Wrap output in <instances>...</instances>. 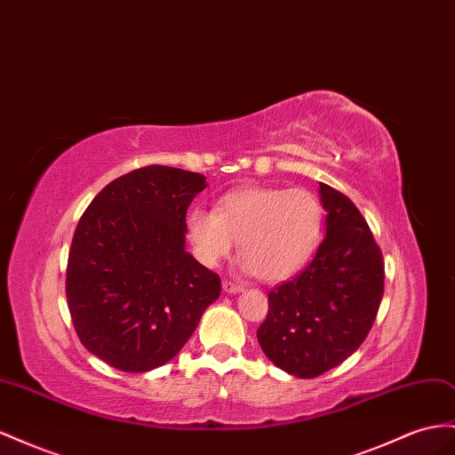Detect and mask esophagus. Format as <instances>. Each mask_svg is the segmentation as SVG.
Segmentation results:
<instances>
[{"mask_svg": "<svg viewBox=\"0 0 455 455\" xmlns=\"http://www.w3.org/2000/svg\"><path fill=\"white\" fill-rule=\"evenodd\" d=\"M222 289H224L226 292H229V294H235V292H241L244 287L239 285V283H235V281H231V279H224Z\"/></svg>", "mask_w": 455, "mask_h": 455, "instance_id": "esophagus-1", "label": "esophagus"}]
</instances>
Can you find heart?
<instances>
[{"mask_svg":"<svg viewBox=\"0 0 455 455\" xmlns=\"http://www.w3.org/2000/svg\"><path fill=\"white\" fill-rule=\"evenodd\" d=\"M323 208L308 189L243 188L224 195L216 212L193 208L188 235L199 260L216 266L239 241L244 267L267 283L292 277L315 252Z\"/></svg>","mask_w":455,"mask_h":455,"instance_id":"obj_1","label":"heart"}]
</instances>
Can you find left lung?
I'll return each instance as SVG.
<instances>
[{"label": "left lung", "instance_id": "1", "mask_svg": "<svg viewBox=\"0 0 455 455\" xmlns=\"http://www.w3.org/2000/svg\"><path fill=\"white\" fill-rule=\"evenodd\" d=\"M325 239L314 260L267 294L258 342L279 370L314 379L360 348L385 291L383 252L355 204L319 183Z\"/></svg>", "mask_w": 455, "mask_h": 455}]
</instances>
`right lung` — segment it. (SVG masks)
I'll return each instance as SVG.
<instances>
[{"instance_id":"obj_1","label":"right lung","mask_w":455,"mask_h":455,"mask_svg":"<svg viewBox=\"0 0 455 455\" xmlns=\"http://www.w3.org/2000/svg\"><path fill=\"white\" fill-rule=\"evenodd\" d=\"M197 172L151 164L108 183L76 226L67 302L82 345L120 371L164 365L218 297L220 275L186 251Z\"/></svg>"}]
</instances>
